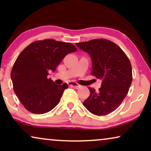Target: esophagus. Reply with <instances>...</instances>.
<instances>
[{
    "instance_id": "34e87169",
    "label": "esophagus",
    "mask_w": 151,
    "mask_h": 151,
    "mask_svg": "<svg viewBox=\"0 0 151 151\" xmlns=\"http://www.w3.org/2000/svg\"><path fill=\"white\" fill-rule=\"evenodd\" d=\"M69 86H72V87H73L75 88H79L80 86H81L80 84H78V83H76V82H70Z\"/></svg>"
}]
</instances>
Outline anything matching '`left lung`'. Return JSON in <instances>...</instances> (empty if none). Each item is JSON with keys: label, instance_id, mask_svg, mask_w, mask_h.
<instances>
[{"label": "left lung", "instance_id": "8db88e82", "mask_svg": "<svg viewBox=\"0 0 151 151\" xmlns=\"http://www.w3.org/2000/svg\"><path fill=\"white\" fill-rule=\"evenodd\" d=\"M76 46L90 55L91 74L102 80L98 92L88 87L90 95L83 105L94 115L109 114L121 104L129 92L133 80L129 59L120 47L106 39L78 42Z\"/></svg>", "mask_w": 151, "mask_h": 151}]
</instances>
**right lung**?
Returning <instances> with one entry per match:
<instances>
[{"mask_svg": "<svg viewBox=\"0 0 151 151\" xmlns=\"http://www.w3.org/2000/svg\"><path fill=\"white\" fill-rule=\"evenodd\" d=\"M77 51L69 42L46 39L35 41L21 51L12 67L11 79L14 92L27 110L43 114L58 104L68 85L55 84L47 76L68 53Z\"/></svg>", "mask_w": 151, "mask_h": 151, "instance_id": "add662e5", "label": "right lung"}]
</instances>
